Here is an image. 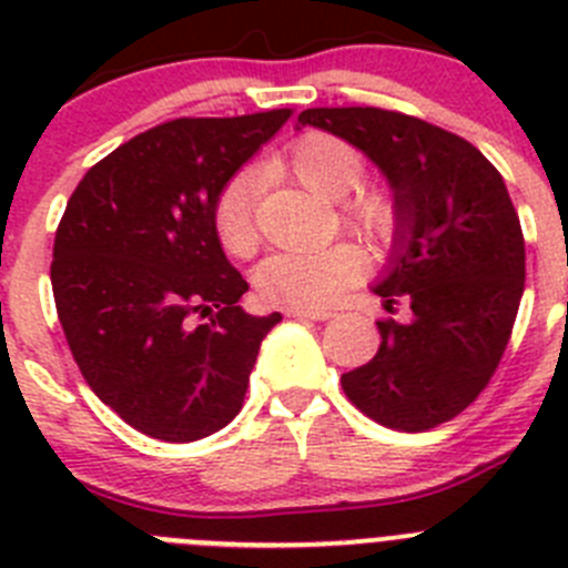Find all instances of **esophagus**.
<instances>
[{"instance_id": "esophagus-1", "label": "esophagus", "mask_w": 568, "mask_h": 568, "mask_svg": "<svg viewBox=\"0 0 568 568\" xmlns=\"http://www.w3.org/2000/svg\"><path fill=\"white\" fill-rule=\"evenodd\" d=\"M284 315H287V318H310V321L333 318V313H329V310H307V307H287L284 310Z\"/></svg>"}]
</instances>
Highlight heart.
Segmentation results:
<instances>
[{"mask_svg":"<svg viewBox=\"0 0 568 568\" xmlns=\"http://www.w3.org/2000/svg\"><path fill=\"white\" fill-rule=\"evenodd\" d=\"M284 168L321 199L341 202V222L369 241L386 247L398 233V204L384 187H358L364 179V155L355 144L333 133H304L290 144ZM258 179L253 173H235L219 187L210 207L213 230L224 253L233 258H250L261 244ZM364 255L358 247L338 241L324 250H284L273 253L255 267V290L270 304L281 307H327L329 301L349 287L361 275Z\"/></svg>","mask_w":568,"mask_h":568,"instance_id":"b5f03b06","label":"heart"}]
</instances>
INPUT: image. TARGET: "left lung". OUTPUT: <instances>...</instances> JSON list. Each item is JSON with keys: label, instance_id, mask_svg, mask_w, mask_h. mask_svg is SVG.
<instances>
[{"label": "left lung", "instance_id": "obj_1", "mask_svg": "<svg viewBox=\"0 0 568 568\" xmlns=\"http://www.w3.org/2000/svg\"><path fill=\"white\" fill-rule=\"evenodd\" d=\"M298 124L364 150L395 193L398 233L375 293L413 318L378 321L369 364L341 375L381 426L424 433L486 389L509 344L526 278L524 230L506 184L475 144L381 108H310Z\"/></svg>", "mask_w": 568, "mask_h": 568}]
</instances>
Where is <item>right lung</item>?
<instances>
[{"mask_svg": "<svg viewBox=\"0 0 568 568\" xmlns=\"http://www.w3.org/2000/svg\"><path fill=\"white\" fill-rule=\"evenodd\" d=\"M290 110L173 119L84 173L53 241L50 284L84 381L124 424L190 444L239 415L258 346L281 321L247 293L210 207Z\"/></svg>", "mask_w": 568, "mask_h": 568, "instance_id": "add662e5", "label": "right lung"}]
</instances>
